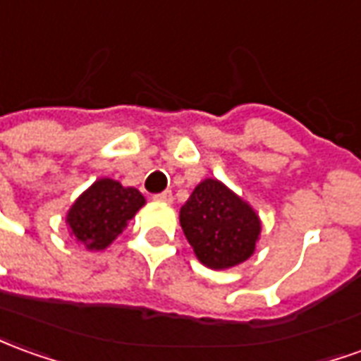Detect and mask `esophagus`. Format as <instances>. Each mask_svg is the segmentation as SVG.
Returning <instances> with one entry per match:
<instances>
[{"mask_svg":"<svg viewBox=\"0 0 361 361\" xmlns=\"http://www.w3.org/2000/svg\"><path fill=\"white\" fill-rule=\"evenodd\" d=\"M154 201H160V203H172V191H162V193H158V195H154Z\"/></svg>","mask_w":361,"mask_h":361,"instance_id":"1","label":"esophagus"}]
</instances>
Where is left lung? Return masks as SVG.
Instances as JSON below:
<instances>
[{
	"instance_id": "8db88e82",
	"label": "left lung",
	"mask_w": 361,
	"mask_h": 361,
	"mask_svg": "<svg viewBox=\"0 0 361 361\" xmlns=\"http://www.w3.org/2000/svg\"><path fill=\"white\" fill-rule=\"evenodd\" d=\"M180 224L199 262L211 269L246 262L262 233V221L250 203L215 178L195 185L180 209Z\"/></svg>"
}]
</instances>
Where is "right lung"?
Returning a JSON list of instances; mask_svg holds the SVG:
<instances>
[{
  "label": "right lung",
  "mask_w": 361,
  "mask_h": 361,
  "mask_svg": "<svg viewBox=\"0 0 361 361\" xmlns=\"http://www.w3.org/2000/svg\"><path fill=\"white\" fill-rule=\"evenodd\" d=\"M145 203V195L137 188H125L117 180L99 178L68 209V233L87 250H105Z\"/></svg>",
  "instance_id": "add662e5"
}]
</instances>
